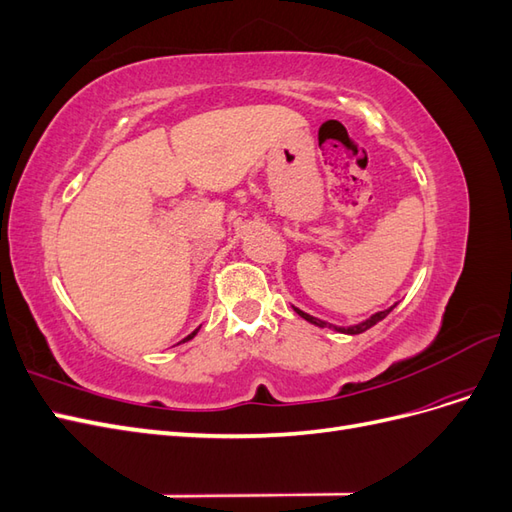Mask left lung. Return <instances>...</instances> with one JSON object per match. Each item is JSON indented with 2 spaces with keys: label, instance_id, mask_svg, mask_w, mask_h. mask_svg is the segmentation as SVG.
<instances>
[{
  "label": "left lung",
  "instance_id": "1",
  "mask_svg": "<svg viewBox=\"0 0 512 512\" xmlns=\"http://www.w3.org/2000/svg\"><path fill=\"white\" fill-rule=\"evenodd\" d=\"M395 307V305H393ZM393 307H389V309H384V312H376L374 316H369L367 320H363V322H359V324H354V327H335V324H329V322H324V320H320V318H314V316H309V314H305V312H301L299 307H294V312H297L301 318H305L307 322H312V324H316V327H320V329H324V327H329V329H335V331H339V333H346V335H359V333H363V331H367V329H371L374 327L376 322H380L382 318H386L389 316L391 312H393Z\"/></svg>",
  "mask_w": 512,
  "mask_h": 512
}]
</instances>
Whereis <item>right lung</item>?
I'll list each match as a JSON object with an SVG mask.
<instances>
[{"label":"right lung","mask_w":512,"mask_h":512,"mask_svg":"<svg viewBox=\"0 0 512 512\" xmlns=\"http://www.w3.org/2000/svg\"><path fill=\"white\" fill-rule=\"evenodd\" d=\"M196 333H198V329H196V331H192V333H190V335H188V337H185V339H192V337H194V335H196ZM185 339H183V342H185Z\"/></svg>","instance_id":"add662e5"}]
</instances>
